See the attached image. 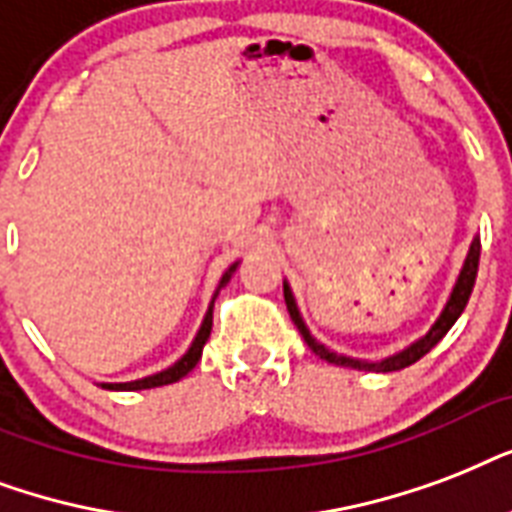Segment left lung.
<instances>
[{
	"instance_id": "left-lung-1",
	"label": "left lung",
	"mask_w": 512,
	"mask_h": 512,
	"mask_svg": "<svg viewBox=\"0 0 512 512\" xmlns=\"http://www.w3.org/2000/svg\"><path fill=\"white\" fill-rule=\"evenodd\" d=\"M478 259H481V237H473V243H470V251L465 256V264L459 269L457 280H454V288H451L449 299L443 304L441 315L435 318V323L430 326L425 336H419L414 342L403 347V350L392 352L387 358L382 360H363V358H350V355H342V352L331 350L326 347L323 342H318L315 336L310 334V328L301 318L299 307H296V299H293V291L288 280H283V296H285V307L291 312V320L293 326L299 328L301 339L307 342L318 358L328 360V363H334V366H347V368H358V371H376V374H390V371H400V368L411 366V363H417L419 358H425L427 352L433 350L435 344L441 342L443 336L449 334V328L454 326L459 320V315L465 312L467 307V299H470V293H473V285H475V275H478Z\"/></svg>"
}]
</instances>
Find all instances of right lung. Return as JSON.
Masks as SVG:
<instances>
[{
    "mask_svg": "<svg viewBox=\"0 0 512 512\" xmlns=\"http://www.w3.org/2000/svg\"><path fill=\"white\" fill-rule=\"evenodd\" d=\"M237 267H240V261H232V264L224 269V275H221L219 285H216V291H213L211 304H208V312H205V318H202L200 323V331H197V336H194L192 344H189V350H186L184 355L173 363V366L162 368V371H157V374L152 376H144V379H136V382H104L101 387L114 392H133V390H152V387H162V384H173L178 382V379H184V376L189 374L197 363H200L202 347H205V342H208V336H211V328H213V301H216L221 288L235 277Z\"/></svg>",
    "mask_w": 512,
    "mask_h": 512,
    "instance_id": "obj_1",
    "label": "right lung"
}]
</instances>
